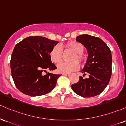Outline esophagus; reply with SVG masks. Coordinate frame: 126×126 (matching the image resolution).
Listing matches in <instances>:
<instances>
[{"label":"esophagus","instance_id":"obj_1","mask_svg":"<svg viewBox=\"0 0 126 126\" xmlns=\"http://www.w3.org/2000/svg\"><path fill=\"white\" fill-rule=\"evenodd\" d=\"M62 75H69L70 74V73H62Z\"/></svg>","mask_w":126,"mask_h":126}]
</instances>
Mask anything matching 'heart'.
Listing matches in <instances>:
<instances>
[{"label":"heart","mask_w":126,"mask_h":126,"mask_svg":"<svg viewBox=\"0 0 126 126\" xmlns=\"http://www.w3.org/2000/svg\"><path fill=\"white\" fill-rule=\"evenodd\" d=\"M66 48L72 50L75 53L72 57L71 63H61L57 66L58 70L62 73H69L77 70L79 68V64L76 61H81L82 60V53L84 51V47L80 42L71 41L66 44ZM63 49L59 45H56L52 49L50 57L52 61L56 63H60L62 59Z\"/></svg>","instance_id":"b5f03b06"}]
</instances>
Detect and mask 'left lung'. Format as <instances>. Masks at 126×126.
Listing matches in <instances>:
<instances>
[{"instance_id": "obj_1", "label": "left lung", "mask_w": 126, "mask_h": 126, "mask_svg": "<svg viewBox=\"0 0 126 126\" xmlns=\"http://www.w3.org/2000/svg\"><path fill=\"white\" fill-rule=\"evenodd\" d=\"M88 52L86 63L81 71L83 76L88 73L89 77H79L76 84L71 85L72 90L82 97H93L103 91L110 81L112 74L111 52L107 44L98 37L81 35L76 38Z\"/></svg>"}]
</instances>
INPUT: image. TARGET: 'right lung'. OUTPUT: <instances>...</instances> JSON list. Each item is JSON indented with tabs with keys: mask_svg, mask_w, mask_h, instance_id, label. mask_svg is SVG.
<instances>
[{
	"mask_svg": "<svg viewBox=\"0 0 126 126\" xmlns=\"http://www.w3.org/2000/svg\"><path fill=\"white\" fill-rule=\"evenodd\" d=\"M58 43L45 37L34 36L25 38L16 44L10 65L13 80L19 91L36 97L54 89L61 75L47 72V70L57 68L52 63L50 52Z\"/></svg>",
	"mask_w": 126,
	"mask_h": 126,
	"instance_id": "1",
	"label": "right lung"
}]
</instances>
